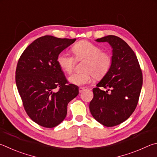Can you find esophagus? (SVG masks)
I'll return each mask as SVG.
<instances>
[{
  "label": "esophagus",
  "mask_w": 157,
  "mask_h": 157,
  "mask_svg": "<svg viewBox=\"0 0 157 157\" xmlns=\"http://www.w3.org/2000/svg\"><path fill=\"white\" fill-rule=\"evenodd\" d=\"M84 90H85V88H83V87H79V93L83 92V91H84Z\"/></svg>",
  "instance_id": "obj_1"
}]
</instances>
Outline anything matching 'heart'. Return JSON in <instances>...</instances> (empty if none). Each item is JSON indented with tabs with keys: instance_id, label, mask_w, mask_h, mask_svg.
Returning a JSON list of instances; mask_svg holds the SVG:
<instances>
[{
	"instance_id": "obj_1",
	"label": "heart",
	"mask_w": 157,
	"mask_h": 157,
	"mask_svg": "<svg viewBox=\"0 0 157 157\" xmlns=\"http://www.w3.org/2000/svg\"><path fill=\"white\" fill-rule=\"evenodd\" d=\"M73 56L66 52H61L57 57V62L61 69L67 74L73 72L77 60H84L83 72L75 73L69 78L71 84L81 86L90 82L93 77L101 79L106 75L112 66L113 58L107 51H101V48L93 42L83 40L73 45Z\"/></svg>"
}]
</instances>
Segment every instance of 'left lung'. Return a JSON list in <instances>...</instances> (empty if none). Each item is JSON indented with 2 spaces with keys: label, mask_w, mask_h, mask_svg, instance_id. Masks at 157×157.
<instances>
[{
  "label": "left lung",
  "mask_w": 157,
  "mask_h": 157,
  "mask_svg": "<svg viewBox=\"0 0 157 157\" xmlns=\"http://www.w3.org/2000/svg\"><path fill=\"white\" fill-rule=\"evenodd\" d=\"M107 42L113 48L112 66L93 89L89 104L91 115L99 123L113 127L130 117L137 106L143 75L137 58L126 42L115 36L96 40ZM106 88V91L100 89Z\"/></svg>",
  "instance_id": "8db88e82"
}]
</instances>
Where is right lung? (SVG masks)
Segmentation results:
<instances>
[{
    "label": "right lung",
    "instance_id": "obj_1",
    "mask_svg": "<svg viewBox=\"0 0 157 157\" xmlns=\"http://www.w3.org/2000/svg\"><path fill=\"white\" fill-rule=\"evenodd\" d=\"M52 36L38 38L20 57L16 83L28 116L44 128H53L64 120L67 105L79 94L69 84L57 62L58 54L75 41Z\"/></svg>",
    "mask_w": 157,
    "mask_h": 157
}]
</instances>
